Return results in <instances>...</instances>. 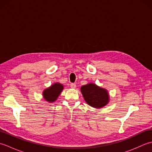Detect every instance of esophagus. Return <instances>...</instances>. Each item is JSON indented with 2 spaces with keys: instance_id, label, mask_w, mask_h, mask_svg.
<instances>
[{
  "instance_id": "esophagus-1",
  "label": "esophagus",
  "mask_w": 152,
  "mask_h": 152,
  "mask_svg": "<svg viewBox=\"0 0 152 152\" xmlns=\"http://www.w3.org/2000/svg\"><path fill=\"white\" fill-rule=\"evenodd\" d=\"M76 83H70V88H71L74 89V88H76Z\"/></svg>"
}]
</instances>
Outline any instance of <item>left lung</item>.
Returning a JSON list of instances; mask_svg holds the SVG:
<instances>
[{"instance_id": "8db88e82", "label": "left lung", "mask_w": 152, "mask_h": 152, "mask_svg": "<svg viewBox=\"0 0 152 152\" xmlns=\"http://www.w3.org/2000/svg\"><path fill=\"white\" fill-rule=\"evenodd\" d=\"M81 91L86 102L94 108L103 107L109 101L107 91L94 83L83 86L81 88Z\"/></svg>"}]
</instances>
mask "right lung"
<instances>
[{
    "instance_id": "add662e5",
    "label": "right lung",
    "mask_w": 152,
    "mask_h": 152,
    "mask_svg": "<svg viewBox=\"0 0 152 152\" xmlns=\"http://www.w3.org/2000/svg\"><path fill=\"white\" fill-rule=\"evenodd\" d=\"M63 89V86L62 84L59 83H54L49 88L44 90L43 92L44 98L48 102H53L57 99Z\"/></svg>"
}]
</instances>
